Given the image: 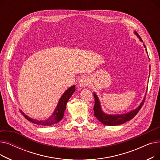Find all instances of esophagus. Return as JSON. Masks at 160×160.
Masks as SVG:
<instances>
[{
	"instance_id": "1",
	"label": "esophagus",
	"mask_w": 160,
	"mask_h": 160,
	"mask_svg": "<svg viewBox=\"0 0 160 160\" xmlns=\"http://www.w3.org/2000/svg\"><path fill=\"white\" fill-rule=\"evenodd\" d=\"M90 79L88 77H83L81 78L78 82V86L80 88H85L89 85Z\"/></svg>"
}]
</instances>
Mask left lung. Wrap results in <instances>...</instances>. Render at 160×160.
Here are the masks:
<instances>
[{
  "label": "left lung",
  "instance_id": "1",
  "mask_svg": "<svg viewBox=\"0 0 160 160\" xmlns=\"http://www.w3.org/2000/svg\"><path fill=\"white\" fill-rule=\"evenodd\" d=\"M134 33L136 35V36L140 39L141 41H142L141 39L140 36L138 35V33L135 32ZM143 46L145 48H146L145 45L143 44ZM146 52L148 54L147 50L145 49ZM147 94V92H146ZM144 97L143 100H142L140 105L137 107L134 110L127 113H123V114H118V115H110V114H107L105 112H104L102 110L101 105H100V102L99 100V98H98V96L96 95L95 93H93L94 97H95V106L93 108L94 110V115L97 117V119L100 122H102L103 124L107 125V126H117V125H120L122 124L127 121H128L131 120L132 118L136 115V114L138 113L141 108L142 107V104L144 103V101L145 100V96Z\"/></svg>",
  "mask_w": 160,
  "mask_h": 160
}]
</instances>
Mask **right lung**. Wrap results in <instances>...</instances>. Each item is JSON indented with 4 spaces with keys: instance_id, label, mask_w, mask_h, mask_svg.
<instances>
[{
    "instance_id": "add662e5",
    "label": "right lung",
    "mask_w": 160,
    "mask_h": 160,
    "mask_svg": "<svg viewBox=\"0 0 160 160\" xmlns=\"http://www.w3.org/2000/svg\"><path fill=\"white\" fill-rule=\"evenodd\" d=\"M75 91V86H72L70 87L68 89H67L65 93L62 95L61 97L60 100L56 107L55 110L54 111L53 113L50 115L48 119L45 120H37L33 119L31 117L27 115L24 112L21 111V113L24 115V117L29 121L36 124L39 125H43V126H51L55 124H57L58 122H60L63 117L64 115V112L66 109V105L68 100L71 98V97L72 95V94Z\"/></svg>"
}]
</instances>
